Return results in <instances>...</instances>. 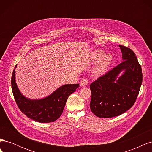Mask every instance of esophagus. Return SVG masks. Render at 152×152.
Returning <instances> with one entry per match:
<instances>
[{
    "label": "esophagus",
    "instance_id": "esophagus-1",
    "mask_svg": "<svg viewBox=\"0 0 152 152\" xmlns=\"http://www.w3.org/2000/svg\"><path fill=\"white\" fill-rule=\"evenodd\" d=\"M89 82V80L87 79H82L80 80V84L81 86L82 87H84V86H86L87 85V84H88Z\"/></svg>",
    "mask_w": 152,
    "mask_h": 152
}]
</instances>
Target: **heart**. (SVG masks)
I'll return each mask as SVG.
<instances>
[{"mask_svg": "<svg viewBox=\"0 0 152 152\" xmlns=\"http://www.w3.org/2000/svg\"><path fill=\"white\" fill-rule=\"evenodd\" d=\"M104 52L102 50H96L92 54V58L94 61H99L94 70L96 75H101L104 73L110 66L112 61V56L110 54L104 55Z\"/></svg>", "mask_w": 152, "mask_h": 152, "instance_id": "b5f03b06", "label": "heart"}]
</instances>
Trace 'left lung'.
<instances>
[{
	"label": "left lung",
	"instance_id": "obj_1",
	"mask_svg": "<svg viewBox=\"0 0 152 152\" xmlns=\"http://www.w3.org/2000/svg\"><path fill=\"white\" fill-rule=\"evenodd\" d=\"M119 47L123 61L90 85V108L100 118L117 117L130 109L142 84L141 67L135 53L124 45ZM122 71L123 73L118 77Z\"/></svg>",
	"mask_w": 152,
	"mask_h": 152
}]
</instances>
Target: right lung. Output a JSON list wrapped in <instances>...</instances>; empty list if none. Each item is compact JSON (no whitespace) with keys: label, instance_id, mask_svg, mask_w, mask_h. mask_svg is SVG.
<instances>
[{"label":"right lung","instance_id":"obj_1","mask_svg":"<svg viewBox=\"0 0 152 152\" xmlns=\"http://www.w3.org/2000/svg\"><path fill=\"white\" fill-rule=\"evenodd\" d=\"M15 70H14L11 86L18 107L27 117L39 122L48 123L56 121L62 114L68 96L79 86V84L64 85L46 98L30 99L25 98L18 89L15 80Z\"/></svg>","mask_w":152,"mask_h":152}]
</instances>
